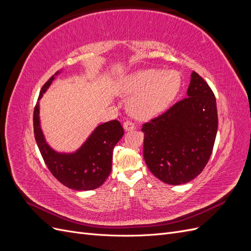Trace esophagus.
<instances>
[{"mask_svg": "<svg viewBox=\"0 0 251 251\" xmlns=\"http://www.w3.org/2000/svg\"><path fill=\"white\" fill-rule=\"evenodd\" d=\"M124 128L125 131H133L135 128V125L130 120H126L124 123Z\"/></svg>", "mask_w": 251, "mask_h": 251, "instance_id": "34e87169", "label": "esophagus"}]
</instances>
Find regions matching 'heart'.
Returning a JSON list of instances; mask_svg holds the SVG:
<instances>
[{
    "instance_id": "heart-1",
    "label": "heart",
    "mask_w": 251,
    "mask_h": 251,
    "mask_svg": "<svg viewBox=\"0 0 251 251\" xmlns=\"http://www.w3.org/2000/svg\"><path fill=\"white\" fill-rule=\"evenodd\" d=\"M181 76L175 70L144 69L120 82L119 91L133 95L128 110L138 119H150L168 109L181 89Z\"/></svg>"
}]
</instances>
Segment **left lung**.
Wrapping results in <instances>:
<instances>
[{
    "label": "left lung",
    "instance_id": "1",
    "mask_svg": "<svg viewBox=\"0 0 251 251\" xmlns=\"http://www.w3.org/2000/svg\"><path fill=\"white\" fill-rule=\"evenodd\" d=\"M186 94L141 128L143 158L149 170L172 185L187 183L204 170L218 130L215 94L195 71Z\"/></svg>",
    "mask_w": 251,
    "mask_h": 251
}]
</instances>
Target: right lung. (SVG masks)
Here are the masks:
<instances>
[{
	"instance_id": "obj_1",
	"label": "right lung",
	"mask_w": 251,
	"mask_h": 251,
	"mask_svg": "<svg viewBox=\"0 0 251 251\" xmlns=\"http://www.w3.org/2000/svg\"><path fill=\"white\" fill-rule=\"evenodd\" d=\"M43 86L39 100L50 87L55 75ZM34 137L45 163L60 183L75 191H91L100 187L107 180L112 170L113 150L124 136V128L118 120H111L98 126L86 142L74 153H58L45 140L40 123V103L33 112Z\"/></svg>"
}]
</instances>
